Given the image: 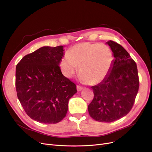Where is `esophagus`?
<instances>
[{
    "instance_id": "34e87169",
    "label": "esophagus",
    "mask_w": 152,
    "mask_h": 152,
    "mask_svg": "<svg viewBox=\"0 0 152 152\" xmlns=\"http://www.w3.org/2000/svg\"><path fill=\"white\" fill-rule=\"evenodd\" d=\"M76 88H77V91H81V90H83L84 89L83 87H81V86H77Z\"/></svg>"
}]
</instances>
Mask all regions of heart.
<instances>
[{
    "mask_svg": "<svg viewBox=\"0 0 152 152\" xmlns=\"http://www.w3.org/2000/svg\"><path fill=\"white\" fill-rule=\"evenodd\" d=\"M114 53L109 46L84 42L72 47L61 61L63 75L73 76L80 66V80L84 83H101L109 75L113 66Z\"/></svg>",
    "mask_w": 152,
    "mask_h": 152,
    "instance_id": "1",
    "label": "heart"
}]
</instances>
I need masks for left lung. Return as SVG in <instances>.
Here are the masks:
<instances>
[{
	"mask_svg": "<svg viewBox=\"0 0 152 152\" xmlns=\"http://www.w3.org/2000/svg\"><path fill=\"white\" fill-rule=\"evenodd\" d=\"M106 43L114 53L113 66L102 81L91 87L94 96L88 111L97 121L112 122L126 115L132 108L139 80L137 64L129 53L115 42Z\"/></svg>",
	"mask_w": 152,
	"mask_h": 152,
	"instance_id": "left-lung-1",
	"label": "left lung"
}]
</instances>
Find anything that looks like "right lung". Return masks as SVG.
<instances>
[{"instance_id": "right-lung-1", "label": "right lung", "mask_w": 152, "mask_h": 152, "mask_svg": "<svg viewBox=\"0 0 152 152\" xmlns=\"http://www.w3.org/2000/svg\"><path fill=\"white\" fill-rule=\"evenodd\" d=\"M64 47H43L25 56L16 66L18 100L32 119L56 124L63 119L76 86L62 74Z\"/></svg>"}]
</instances>
